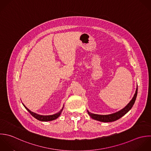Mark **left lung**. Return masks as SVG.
Wrapping results in <instances>:
<instances>
[{
    "label": "left lung",
    "instance_id": "8db88e82",
    "mask_svg": "<svg viewBox=\"0 0 151 151\" xmlns=\"http://www.w3.org/2000/svg\"><path fill=\"white\" fill-rule=\"evenodd\" d=\"M137 93H138V85L137 87L135 93L134 95V97L131 99V101L129 102V104L125 107H124L123 109H122L121 110L116 112L109 114V115H98V114H92L89 112V111H87L88 113L92 119L100 122H111L115 121L119 119V118H121V117H122L123 116H124L127 113H128L131 109V108H132L133 105L135 104V102L137 96Z\"/></svg>",
    "mask_w": 151,
    "mask_h": 151
}]
</instances>
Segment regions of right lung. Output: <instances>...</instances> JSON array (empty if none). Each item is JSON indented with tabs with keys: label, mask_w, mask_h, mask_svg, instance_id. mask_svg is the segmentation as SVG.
<instances>
[{
	"label": "right lung",
	"mask_w": 151,
	"mask_h": 151,
	"mask_svg": "<svg viewBox=\"0 0 151 151\" xmlns=\"http://www.w3.org/2000/svg\"><path fill=\"white\" fill-rule=\"evenodd\" d=\"M22 104L24 106V107L26 108V109L32 115V116H33L36 119L39 120L40 121H43V122L51 121H53V120H55V119H57L60 115V114L62 113V111H63V107H64V105H63V108L60 109V111L59 112H58V113H56L55 114H53V115H39V114H37L36 113L32 112L27 107H26V106L23 104Z\"/></svg>",
	"instance_id": "add662e5"
}]
</instances>
